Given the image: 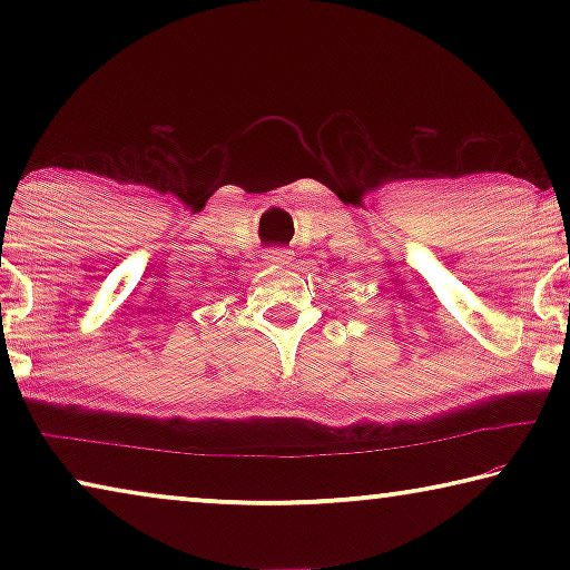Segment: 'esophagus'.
Segmentation results:
<instances>
[{"mask_svg":"<svg viewBox=\"0 0 570 570\" xmlns=\"http://www.w3.org/2000/svg\"><path fill=\"white\" fill-rule=\"evenodd\" d=\"M266 262L268 264H288V262H292V250H288V248H268L266 250Z\"/></svg>","mask_w":570,"mask_h":570,"instance_id":"esophagus-1","label":"esophagus"}]
</instances>
